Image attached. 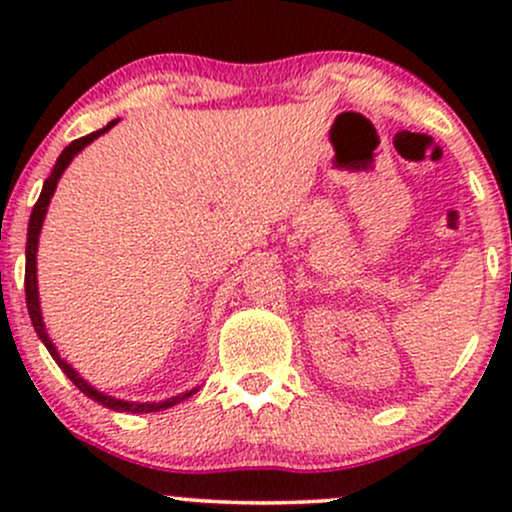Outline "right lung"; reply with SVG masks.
I'll return each instance as SVG.
<instances>
[{"label":"right lung","mask_w":512,"mask_h":512,"mask_svg":"<svg viewBox=\"0 0 512 512\" xmlns=\"http://www.w3.org/2000/svg\"><path fill=\"white\" fill-rule=\"evenodd\" d=\"M115 122L117 120L108 122V125H105L103 129H98V132H91V134H86V137L74 139V142L62 151L60 158H57V163H55V168H52L50 178L43 182V192H40L38 202H35V207L31 211V221H28V240H26V305H28V315H31V322H33L35 332H38L40 342L48 346L50 356L55 358L57 366L64 370V375H67V378L72 380V383L79 387V390L84 392L86 397H91L93 402L103 404V407H108V409H113V411H132V414H149V411H163V409H168V407H175V404H180L182 399L195 395L197 387H195V390H190V392H182V395H178V397L163 399V402H125V399H115V397H110V395H103V392H98L96 387L88 385L86 380L81 378V375L76 373V370L69 366V363L64 361V358H60V354H57L55 344L50 342L48 332H45L43 313H40V301H38V274H35V252H38L40 228H43V219H45V214H48L50 199H52V195H55L57 180H60V175L64 173V168H67L69 163H72V158L79 154V151L84 149V146L91 144L93 139H98V137H101V134L108 132V129L113 127Z\"/></svg>","instance_id":"right-lung-1"}]
</instances>
